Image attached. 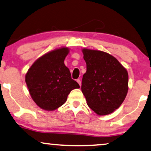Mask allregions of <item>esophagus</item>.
I'll return each instance as SVG.
<instances>
[{
	"label": "esophagus",
	"instance_id": "obj_1",
	"mask_svg": "<svg viewBox=\"0 0 151 151\" xmlns=\"http://www.w3.org/2000/svg\"><path fill=\"white\" fill-rule=\"evenodd\" d=\"M76 81H77V83H78V84H79L80 86L81 85V81L80 79H77V80H76Z\"/></svg>",
	"mask_w": 151,
	"mask_h": 151
}]
</instances>
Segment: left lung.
<instances>
[{"label":"left lung","instance_id":"1","mask_svg":"<svg viewBox=\"0 0 151 151\" xmlns=\"http://www.w3.org/2000/svg\"><path fill=\"white\" fill-rule=\"evenodd\" d=\"M82 52L87 71L83 76L81 91L87 104L98 115L111 114L127 96V70L108 53L85 48Z\"/></svg>","mask_w":151,"mask_h":151}]
</instances>
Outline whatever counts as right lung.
<instances>
[{
	"instance_id": "add662e5",
	"label": "right lung",
	"mask_w": 151,
	"mask_h": 151,
	"mask_svg": "<svg viewBox=\"0 0 151 151\" xmlns=\"http://www.w3.org/2000/svg\"><path fill=\"white\" fill-rule=\"evenodd\" d=\"M68 47H61L45 54L36 60L25 76L29 93L38 106L54 111L66 102L73 89L79 85L72 79L64 60Z\"/></svg>"
}]
</instances>
